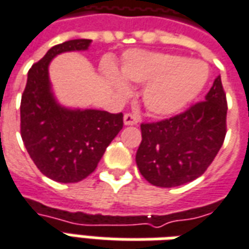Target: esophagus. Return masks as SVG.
I'll return each mask as SVG.
<instances>
[{"mask_svg": "<svg viewBox=\"0 0 249 249\" xmlns=\"http://www.w3.org/2000/svg\"><path fill=\"white\" fill-rule=\"evenodd\" d=\"M137 123H139V119L133 114L126 113L124 116V125H136Z\"/></svg>", "mask_w": 249, "mask_h": 249, "instance_id": "1", "label": "esophagus"}]
</instances>
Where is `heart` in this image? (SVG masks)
<instances>
[{
    "label": "heart",
    "mask_w": 249,
    "mask_h": 249,
    "mask_svg": "<svg viewBox=\"0 0 249 249\" xmlns=\"http://www.w3.org/2000/svg\"><path fill=\"white\" fill-rule=\"evenodd\" d=\"M121 74L112 62H105L103 73L109 87L121 97L130 92L129 84H145L141 97L153 116L180 113L207 85L209 69L198 60L167 53L129 51L125 53Z\"/></svg>",
    "instance_id": "heart-1"
}]
</instances>
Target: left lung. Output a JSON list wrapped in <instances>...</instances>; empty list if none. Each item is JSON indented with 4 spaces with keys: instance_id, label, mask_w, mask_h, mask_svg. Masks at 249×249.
<instances>
[{
    "instance_id": "1",
    "label": "left lung",
    "mask_w": 249,
    "mask_h": 249,
    "mask_svg": "<svg viewBox=\"0 0 249 249\" xmlns=\"http://www.w3.org/2000/svg\"><path fill=\"white\" fill-rule=\"evenodd\" d=\"M225 120L227 98L217 76L205 101L171 119L141 124L136 164L142 178L152 185L173 188L201 176L224 142Z\"/></svg>"
}]
</instances>
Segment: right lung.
<instances>
[{"label": "right lung", "instance_id": "1", "mask_svg": "<svg viewBox=\"0 0 249 249\" xmlns=\"http://www.w3.org/2000/svg\"><path fill=\"white\" fill-rule=\"evenodd\" d=\"M92 40L53 46L28 71L21 97V137L41 173L58 183H78L96 169L107 146L123 128V113L68 108L57 101L49 78L53 58L85 52Z\"/></svg>", "mask_w": 249, "mask_h": 249}]
</instances>
